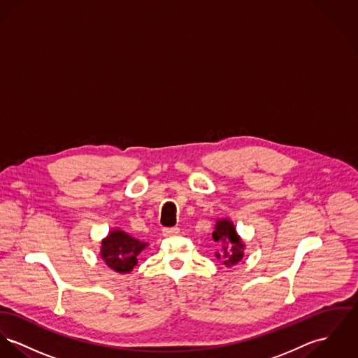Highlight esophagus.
Wrapping results in <instances>:
<instances>
[{"instance_id": "esophagus-1", "label": "esophagus", "mask_w": 358, "mask_h": 358, "mask_svg": "<svg viewBox=\"0 0 358 358\" xmlns=\"http://www.w3.org/2000/svg\"><path fill=\"white\" fill-rule=\"evenodd\" d=\"M163 234L165 236H171V235H176L179 234V228L178 227H165L163 228Z\"/></svg>"}]
</instances>
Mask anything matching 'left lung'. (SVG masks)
I'll return each instance as SVG.
<instances>
[{"mask_svg": "<svg viewBox=\"0 0 358 358\" xmlns=\"http://www.w3.org/2000/svg\"><path fill=\"white\" fill-rule=\"evenodd\" d=\"M215 242L223 243L222 252L216 253L217 259H222L227 266L235 265L243 257V243L235 232L234 224L228 220H220L213 231Z\"/></svg>", "mask_w": 358, "mask_h": 358, "instance_id": "left-lung-1", "label": "left lung"}]
</instances>
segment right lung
<instances>
[{"mask_svg":"<svg viewBox=\"0 0 358 358\" xmlns=\"http://www.w3.org/2000/svg\"><path fill=\"white\" fill-rule=\"evenodd\" d=\"M146 248L141 242L123 231H112L106 239L102 241L101 256L112 269L120 273H129L136 265L138 255Z\"/></svg>","mask_w":358,"mask_h":358,"instance_id":"add662e5","label":"right lung"}]
</instances>
